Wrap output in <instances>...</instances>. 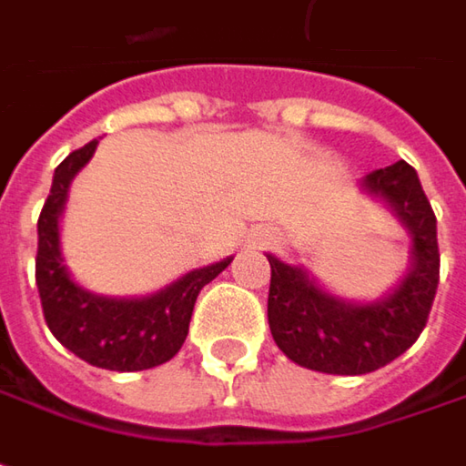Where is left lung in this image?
<instances>
[{"label":"left lung","mask_w":466,"mask_h":466,"mask_svg":"<svg viewBox=\"0 0 466 466\" xmlns=\"http://www.w3.org/2000/svg\"><path fill=\"white\" fill-rule=\"evenodd\" d=\"M360 187L383 200L412 239L407 276L375 302H350L326 292L310 273L276 255L268 287V326L273 341L292 362L331 375H365L404 354L422 334L438 289L435 213L420 177L396 161L365 174Z\"/></svg>","instance_id":"left-lung-1"}]
</instances>
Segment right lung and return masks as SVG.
<instances>
[{"label":"right lung","mask_w":466,"mask_h":466,"mask_svg":"<svg viewBox=\"0 0 466 466\" xmlns=\"http://www.w3.org/2000/svg\"><path fill=\"white\" fill-rule=\"evenodd\" d=\"M98 140L72 151L56 169L51 193L38 216L35 284L49 331L62 347L104 370H148L182 350L200 289L224 271L232 258L195 268L148 297H101L72 281L59 248V216L75 174L96 151Z\"/></svg>","instance_id":"add662e5"}]
</instances>
